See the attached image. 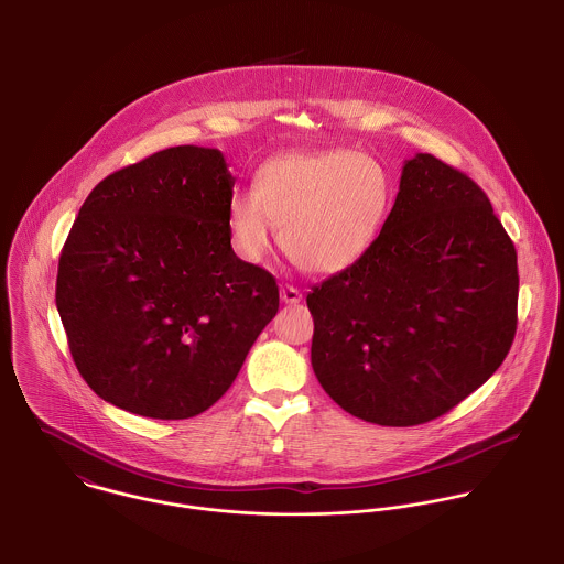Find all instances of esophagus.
Segmentation results:
<instances>
[{
	"mask_svg": "<svg viewBox=\"0 0 564 564\" xmlns=\"http://www.w3.org/2000/svg\"><path fill=\"white\" fill-rule=\"evenodd\" d=\"M280 297H282L284 304H300V302H302L300 289H295V286H291V284H284V286L280 289Z\"/></svg>",
	"mask_w": 564,
	"mask_h": 564,
	"instance_id": "esophagus-1",
	"label": "esophagus"
}]
</instances>
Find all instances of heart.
Returning <instances> with one entry per match:
<instances>
[{"label":"heart","mask_w":564,"mask_h":564,"mask_svg":"<svg viewBox=\"0 0 564 564\" xmlns=\"http://www.w3.org/2000/svg\"><path fill=\"white\" fill-rule=\"evenodd\" d=\"M393 186L387 169L351 150L289 154L264 162L256 191H235L232 242L260 260L282 228V249L306 273L329 275L356 264L378 241Z\"/></svg>","instance_id":"1"}]
</instances>
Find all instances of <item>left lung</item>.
Wrapping results in <instances>:
<instances>
[{
    "instance_id": "1",
    "label": "left lung",
    "mask_w": 564,
    "mask_h": 564,
    "mask_svg": "<svg viewBox=\"0 0 564 564\" xmlns=\"http://www.w3.org/2000/svg\"><path fill=\"white\" fill-rule=\"evenodd\" d=\"M517 251L482 188L432 154L403 162L373 247L313 286L311 360L349 414L408 427L469 398L517 332Z\"/></svg>"
}]
</instances>
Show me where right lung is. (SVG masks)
<instances>
[{"mask_svg": "<svg viewBox=\"0 0 564 564\" xmlns=\"http://www.w3.org/2000/svg\"><path fill=\"white\" fill-rule=\"evenodd\" d=\"M235 177L180 145L104 177L58 262L56 306L84 382L121 410L188 419L217 402L280 306L230 245Z\"/></svg>", "mask_w": 564, "mask_h": 564, "instance_id": "obj_1", "label": "right lung"}]
</instances>
